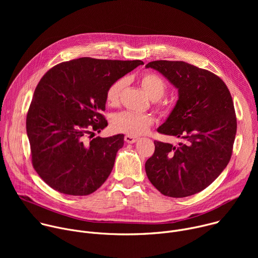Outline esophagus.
Instances as JSON below:
<instances>
[{
  "label": "esophagus",
  "instance_id": "esophagus-1",
  "mask_svg": "<svg viewBox=\"0 0 258 258\" xmlns=\"http://www.w3.org/2000/svg\"><path fill=\"white\" fill-rule=\"evenodd\" d=\"M124 141H125L126 143H128V144H133V143H135V142L138 141V138H135V137H133V136L126 135V136L124 137Z\"/></svg>",
  "mask_w": 258,
  "mask_h": 258
}]
</instances>
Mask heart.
I'll use <instances>...</instances> for the list:
<instances>
[{"label":"heart","mask_w":258,"mask_h":258,"mask_svg":"<svg viewBox=\"0 0 258 258\" xmlns=\"http://www.w3.org/2000/svg\"><path fill=\"white\" fill-rule=\"evenodd\" d=\"M140 82L144 91L148 94L151 100L155 102L161 99L167 90L165 81L153 72L145 73L142 76ZM125 86L126 80L118 79L107 88L105 99L108 106L116 107L119 105ZM156 109L160 110V107L156 106ZM153 123L154 119L150 114L137 113L133 111H121L115 113L110 119V125L114 132L126 134L128 136L144 135L153 125Z\"/></svg>","instance_id":"heart-1"}]
</instances>
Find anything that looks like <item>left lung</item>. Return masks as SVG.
Instances as JSON below:
<instances>
[{
	"label": "left lung",
	"instance_id": "1",
	"mask_svg": "<svg viewBox=\"0 0 258 258\" xmlns=\"http://www.w3.org/2000/svg\"><path fill=\"white\" fill-rule=\"evenodd\" d=\"M159 71L178 90V100L158 133L179 140L175 146L154 141L145 169L163 195L182 198L207 188L228 165L237 133L231 93L214 73L182 61L157 60Z\"/></svg>",
	"mask_w": 258,
	"mask_h": 258
}]
</instances>
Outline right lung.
I'll return each mask as SVG.
<instances>
[{
    "mask_svg": "<svg viewBox=\"0 0 258 258\" xmlns=\"http://www.w3.org/2000/svg\"><path fill=\"white\" fill-rule=\"evenodd\" d=\"M141 60L79 58L48 70L36 86L26 116L31 162L55 191L85 196L111 172L123 135L94 137L107 126L105 94Z\"/></svg>",
    "mask_w": 258,
    "mask_h": 258,
    "instance_id": "1",
    "label": "right lung"
}]
</instances>
